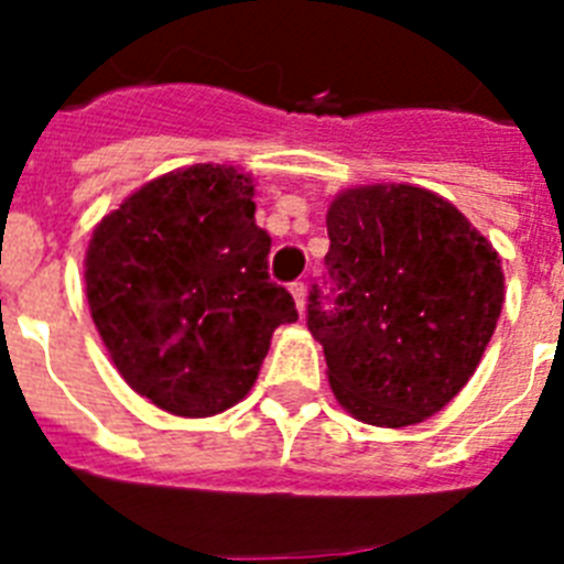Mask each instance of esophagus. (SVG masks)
<instances>
[{"instance_id":"1","label":"esophagus","mask_w":564,"mask_h":564,"mask_svg":"<svg viewBox=\"0 0 564 564\" xmlns=\"http://www.w3.org/2000/svg\"><path fill=\"white\" fill-rule=\"evenodd\" d=\"M290 292H292V299H295V307H299V313H304V307H307V283L304 281L290 283Z\"/></svg>"}]
</instances>
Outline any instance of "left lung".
<instances>
[{
    "label": "left lung",
    "instance_id": "1",
    "mask_svg": "<svg viewBox=\"0 0 564 564\" xmlns=\"http://www.w3.org/2000/svg\"><path fill=\"white\" fill-rule=\"evenodd\" d=\"M327 237L334 307L313 286L307 327L325 348L336 401L375 427L436 415L498 327V251L454 204L410 184L339 193Z\"/></svg>",
    "mask_w": 564,
    "mask_h": 564
}]
</instances>
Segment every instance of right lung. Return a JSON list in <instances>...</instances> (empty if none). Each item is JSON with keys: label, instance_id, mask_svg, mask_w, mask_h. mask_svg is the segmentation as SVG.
<instances>
[{"label": "right lung", "instance_id": "add662e5", "mask_svg": "<svg viewBox=\"0 0 564 564\" xmlns=\"http://www.w3.org/2000/svg\"><path fill=\"white\" fill-rule=\"evenodd\" d=\"M254 181L198 163L131 193L84 260L93 322L126 383L184 419L242 401L295 301L269 281Z\"/></svg>", "mask_w": 564, "mask_h": 564}]
</instances>
